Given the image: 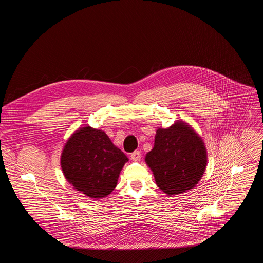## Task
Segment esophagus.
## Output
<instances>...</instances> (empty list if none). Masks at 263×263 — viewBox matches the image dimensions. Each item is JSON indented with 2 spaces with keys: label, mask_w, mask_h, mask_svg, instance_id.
Here are the masks:
<instances>
[{
  "label": "esophagus",
  "mask_w": 263,
  "mask_h": 263,
  "mask_svg": "<svg viewBox=\"0 0 263 263\" xmlns=\"http://www.w3.org/2000/svg\"><path fill=\"white\" fill-rule=\"evenodd\" d=\"M131 159L133 161H139L140 160V152L139 151H136L134 153L131 154Z\"/></svg>",
  "instance_id": "34e87169"
}]
</instances>
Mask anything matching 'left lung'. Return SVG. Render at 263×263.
Masks as SVG:
<instances>
[{
  "label": "left lung",
  "mask_w": 263,
  "mask_h": 263,
  "mask_svg": "<svg viewBox=\"0 0 263 263\" xmlns=\"http://www.w3.org/2000/svg\"><path fill=\"white\" fill-rule=\"evenodd\" d=\"M204 140L187 122L176 121L168 128H158L154 146L144 158L159 189L167 196L193 190L207 166Z\"/></svg>",
  "instance_id": "1"
}]
</instances>
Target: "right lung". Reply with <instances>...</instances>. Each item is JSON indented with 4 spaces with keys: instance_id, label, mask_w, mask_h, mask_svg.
<instances>
[{
    "instance_id": "1",
    "label": "right lung",
    "mask_w": 263,
    "mask_h": 263,
    "mask_svg": "<svg viewBox=\"0 0 263 263\" xmlns=\"http://www.w3.org/2000/svg\"><path fill=\"white\" fill-rule=\"evenodd\" d=\"M128 161L103 130L90 126L74 131L60 156L66 181L74 191L95 200L108 197L116 189L121 171Z\"/></svg>"
}]
</instances>
